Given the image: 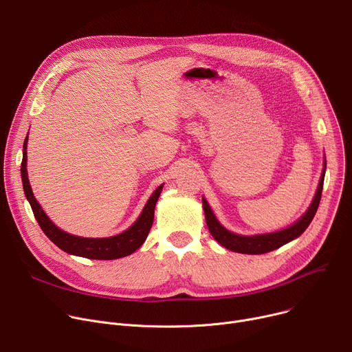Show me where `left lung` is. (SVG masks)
I'll list each match as a JSON object with an SVG mask.
<instances>
[{
  "instance_id": "1",
  "label": "left lung",
  "mask_w": 352,
  "mask_h": 352,
  "mask_svg": "<svg viewBox=\"0 0 352 352\" xmlns=\"http://www.w3.org/2000/svg\"><path fill=\"white\" fill-rule=\"evenodd\" d=\"M324 175H325V164H324V171H322V175L320 178V184H318L316 197H314L310 208L307 209V212L302 215V218H300L294 225H292V226H289L283 230L274 232V233H266V235L242 236V235H236V233L229 232L228 229H225L218 222V219L212 214V210H210L206 199L202 198V205H204V210H205V219H206V225H208L210 235H212L214 239L217 242H219L223 248H226L229 250H233V252H238V253H246V254L267 253V252H272V250H274L280 246L289 243L290 241L298 238L301 233L307 229L310 222L313 221V218L317 212V208L320 205V199H321Z\"/></svg>"
}]
</instances>
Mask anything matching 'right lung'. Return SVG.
Returning a JSON list of instances; mask_svg holds the SVG:
<instances>
[{"label": "right lung", "mask_w": 352, "mask_h": 352, "mask_svg": "<svg viewBox=\"0 0 352 352\" xmlns=\"http://www.w3.org/2000/svg\"><path fill=\"white\" fill-rule=\"evenodd\" d=\"M27 140H28V135L25 138V142H23L22 162H21V177H22L23 192H25V197L31 204L34 217L39 223L41 229L59 249L70 254L86 257V259L113 261V259H119V257L131 254L144 243L148 232L153 226L154 209H155L158 197L161 194L162 185H160L154 191V194L150 197L142 215L138 217L134 225H131L126 232L120 233V235H116L111 238H102V239H90V238L69 235V233L59 229L56 225L52 223V221L48 217H46V214L43 212L41 205L38 204V201L32 194L31 185L28 181V174H27Z\"/></svg>", "instance_id": "1"}]
</instances>
